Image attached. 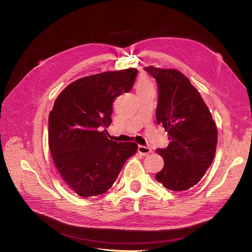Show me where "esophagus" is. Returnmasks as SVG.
Masks as SVG:
<instances>
[{"mask_svg":"<svg viewBox=\"0 0 252 252\" xmlns=\"http://www.w3.org/2000/svg\"><path fill=\"white\" fill-rule=\"evenodd\" d=\"M138 151H139V153L140 154H142L143 156H146V155H148L149 153H151L152 152V150L149 148V147H145V146H140L138 147Z\"/></svg>","mask_w":252,"mask_h":252,"instance_id":"1","label":"esophagus"}]
</instances>
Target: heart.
I'll return each mask as SVG.
<instances>
[{
  "instance_id": "b5f03b06",
  "label": "heart",
  "mask_w": 252,
  "mask_h": 252,
  "mask_svg": "<svg viewBox=\"0 0 252 252\" xmlns=\"http://www.w3.org/2000/svg\"><path fill=\"white\" fill-rule=\"evenodd\" d=\"M148 88H152V84H151L145 76H141V77L138 79V83H137V86H136L137 93L140 92V91H142V90L148 89Z\"/></svg>"
}]
</instances>
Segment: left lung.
I'll return each mask as SVG.
<instances>
[{
	"label": "left lung",
	"mask_w": 252,
	"mask_h": 252,
	"mask_svg": "<svg viewBox=\"0 0 252 252\" xmlns=\"http://www.w3.org/2000/svg\"><path fill=\"white\" fill-rule=\"evenodd\" d=\"M158 88L156 121L169 144L157 153L164 159L157 182L171 191H186L200 182L216 155L218 130L207 106L189 78L176 69L145 68Z\"/></svg>",
	"instance_id": "1"
}]
</instances>
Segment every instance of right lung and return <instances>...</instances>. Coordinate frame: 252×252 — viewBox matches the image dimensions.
<instances>
[{
  "label": "right lung",
  "mask_w": 252,
  "mask_h": 252,
  "mask_svg": "<svg viewBox=\"0 0 252 252\" xmlns=\"http://www.w3.org/2000/svg\"><path fill=\"white\" fill-rule=\"evenodd\" d=\"M138 69L102 72L66 87L49 114V147L60 176L82 197L107 192L116 181L136 143L107 138L112 103L134 86ZM103 130L102 131L101 129Z\"/></svg>",
  "instance_id": "add662e5"
}]
</instances>
